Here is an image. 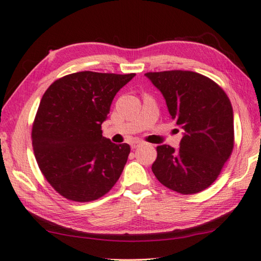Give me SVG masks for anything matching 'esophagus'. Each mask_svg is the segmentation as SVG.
<instances>
[{"label": "esophagus", "instance_id": "esophagus-1", "mask_svg": "<svg viewBox=\"0 0 261 261\" xmlns=\"http://www.w3.org/2000/svg\"><path fill=\"white\" fill-rule=\"evenodd\" d=\"M131 148H137V147H139L140 145H143V141H140V140H134V141H131Z\"/></svg>", "mask_w": 261, "mask_h": 261}]
</instances>
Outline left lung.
<instances>
[{"label": "left lung", "instance_id": "obj_1", "mask_svg": "<svg viewBox=\"0 0 261 261\" xmlns=\"http://www.w3.org/2000/svg\"><path fill=\"white\" fill-rule=\"evenodd\" d=\"M168 112L183 130L179 148L156 147L152 171L159 182L182 194L198 193L218 178L233 148L230 100L212 79L192 71L147 72Z\"/></svg>", "mask_w": 261, "mask_h": 261}]
</instances>
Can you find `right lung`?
<instances>
[{
  "label": "right lung",
  "instance_id": "1",
  "mask_svg": "<svg viewBox=\"0 0 261 261\" xmlns=\"http://www.w3.org/2000/svg\"><path fill=\"white\" fill-rule=\"evenodd\" d=\"M136 73L82 71L57 79L45 92L32 129L41 173L61 196L86 202L105 196L130 154L102 136L115 95Z\"/></svg>",
  "mask_w": 261,
  "mask_h": 261
}]
</instances>
